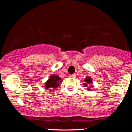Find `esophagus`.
I'll use <instances>...</instances> for the list:
<instances>
[{"mask_svg": "<svg viewBox=\"0 0 132 132\" xmlns=\"http://www.w3.org/2000/svg\"><path fill=\"white\" fill-rule=\"evenodd\" d=\"M76 74H72V75H70L71 78H76Z\"/></svg>", "mask_w": 132, "mask_h": 132, "instance_id": "1", "label": "esophagus"}]
</instances>
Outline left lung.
Wrapping results in <instances>:
<instances>
[{
  "label": "left lung",
  "mask_w": 132,
  "mask_h": 132,
  "mask_svg": "<svg viewBox=\"0 0 132 132\" xmlns=\"http://www.w3.org/2000/svg\"><path fill=\"white\" fill-rule=\"evenodd\" d=\"M84 81H85L86 84H84V86H85V87H86V86H87V85H89L90 84H91L92 81L91 78H90L89 77H87V78H86L85 79H84ZM87 88L88 89V90H90V87H87Z\"/></svg>",
  "instance_id": "8db88e82"
}]
</instances>
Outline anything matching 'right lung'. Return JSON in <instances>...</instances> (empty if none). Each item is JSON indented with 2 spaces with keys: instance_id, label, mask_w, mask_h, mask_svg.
<instances>
[{
  "instance_id": "add662e5",
  "label": "right lung",
  "mask_w": 132,
  "mask_h": 132,
  "mask_svg": "<svg viewBox=\"0 0 132 132\" xmlns=\"http://www.w3.org/2000/svg\"><path fill=\"white\" fill-rule=\"evenodd\" d=\"M61 81V78L57 75L51 76L49 79L45 83V88L48 89H56L58 87Z\"/></svg>"
}]
</instances>
